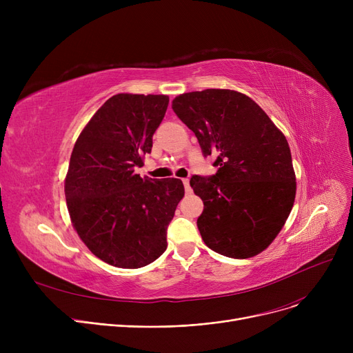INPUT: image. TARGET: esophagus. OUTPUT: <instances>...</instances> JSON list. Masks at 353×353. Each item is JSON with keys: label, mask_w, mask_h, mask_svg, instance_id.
<instances>
[{"label": "esophagus", "mask_w": 353, "mask_h": 353, "mask_svg": "<svg viewBox=\"0 0 353 353\" xmlns=\"http://www.w3.org/2000/svg\"><path fill=\"white\" fill-rule=\"evenodd\" d=\"M183 184H184V189H186V193H192V188H190V180L189 179H183Z\"/></svg>", "instance_id": "1"}]
</instances>
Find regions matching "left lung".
Listing matches in <instances>:
<instances>
[{
  "label": "left lung",
  "instance_id": "8db88e82",
  "mask_svg": "<svg viewBox=\"0 0 353 353\" xmlns=\"http://www.w3.org/2000/svg\"><path fill=\"white\" fill-rule=\"evenodd\" d=\"M172 107L216 156L212 177L190 186L205 209L197 228L208 248L228 257L263 252L279 234L294 203L296 176L285 134L250 97L226 88L177 96Z\"/></svg>",
  "mask_w": 353,
  "mask_h": 353
}]
</instances>
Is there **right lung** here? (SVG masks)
<instances>
[{
  "label": "right lung",
  "mask_w": 353,
  "mask_h": 353,
  "mask_svg": "<svg viewBox=\"0 0 353 353\" xmlns=\"http://www.w3.org/2000/svg\"><path fill=\"white\" fill-rule=\"evenodd\" d=\"M167 105L164 94H116L74 144L64 181L71 223L90 252L111 266L139 269L167 248L183 183L134 173L152 152Z\"/></svg>",
  "instance_id": "1"
}]
</instances>
